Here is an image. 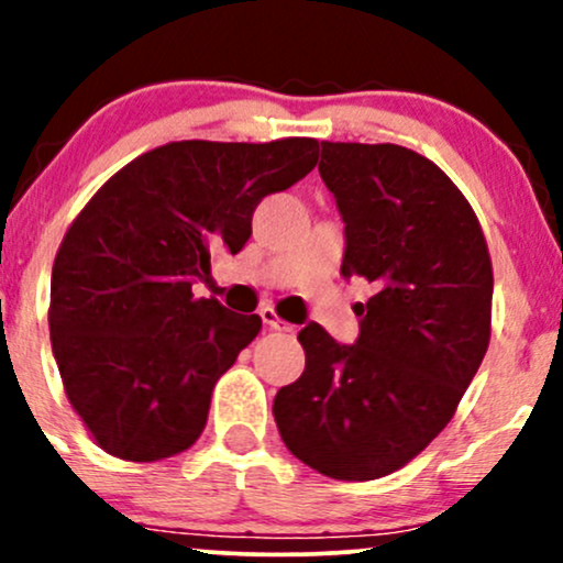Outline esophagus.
Instances as JSON below:
<instances>
[{
    "mask_svg": "<svg viewBox=\"0 0 563 563\" xmlns=\"http://www.w3.org/2000/svg\"><path fill=\"white\" fill-rule=\"evenodd\" d=\"M260 314H262L264 325L273 328V331H294V325H290V322L283 320L280 314H277V309H275V307H264Z\"/></svg>",
    "mask_w": 563,
    "mask_h": 563,
    "instance_id": "34e87169",
    "label": "esophagus"
}]
</instances>
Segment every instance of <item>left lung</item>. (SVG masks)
Returning <instances> with one entry per match:
<instances>
[{
  "label": "left lung",
  "instance_id": "8db88e82",
  "mask_svg": "<svg viewBox=\"0 0 563 563\" xmlns=\"http://www.w3.org/2000/svg\"><path fill=\"white\" fill-rule=\"evenodd\" d=\"M320 177L346 224L341 275L357 344L301 328L307 365L277 391L286 448L318 474L371 482L429 448L479 371L493 333V262L474 209L434 161L402 145L322 142Z\"/></svg>",
  "mask_w": 563,
  "mask_h": 563
}]
</instances>
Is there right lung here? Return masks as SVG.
I'll list each match as a JSON object with an SVG mask.
<instances>
[{"label":"right lung","mask_w":563,"mask_h":563,"mask_svg":"<svg viewBox=\"0 0 563 563\" xmlns=\"http://www.w3.org/2000/svg\"><path fill=\"white\" fill-rule=\"evenodd\" d=\"M320 142L183 140L119 169L70 222L49 286V339L76 416L108 455L153 463L196 444L211 391L262 331L192 283L238 254L269 192L318 164Z\"/></svg>","instance_id":"add662e5"}]
</instances>
